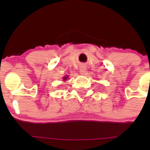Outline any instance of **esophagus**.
Wrapping results in <instances>:
<instances>
[{"mask_svg":"<svg viewBox=\"0 0 150 150\" xmlns=\"http://www.w3.org/2000/svg\"><path fill=\"white\" fill-rule=\"evenodd\" d=\"M86 66L81 65V67H80V72H81V74H84L85 72H86Z\"/></svg>","mask_w":150,"mask_h":150,"instance_id":"esophagus-1","label":"esophagus"}]
</instances>
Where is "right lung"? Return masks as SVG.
Here are the masks:
<instances>
[{"instance_id":"obj_1","label":"right lung","mask_w":150,"mask_h":150,"mask_svg":"<svg viewBox=\"0 0 150 150\" xmlns=\"http://www.w3.org/2000/svg\"><path fill=\"white\" fill-rule=\"evenodd\" d=\"M67 78H68V76H66V77H64V78H63V80H64V81H66V80H67Z\"/></svg>"}]
</instances>
